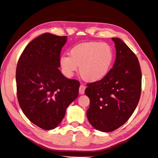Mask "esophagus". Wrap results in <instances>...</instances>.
Returning <instances> with one entry per match:
<instances>
[{
	"label": "esophagus",
	"instance_id": "34e87169",
	"mask_svg": "<svg viewBox=\"0 0 158 158\" xmlns=\"http://www.w3.org/2000/svg\"><path fill=\"white\" fill-rule=\"evenodd\" d=\"M85 86L84 85H81L79 87V94H84V92H85Z\"/></svg>",
	"mask_w": 158,
	"mask_h": 158
}]
</instances>
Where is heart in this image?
<instances>
[{"instance_id": "obj_1", "label": "heart", "mask_w": 158, "mask_h": 158, "mask_svg": "<svg viewBox=\"0 0 158 158\" xmlns=\"http://www.w3.org/2000/svg\"><path fill=\"white\" fill-rule=\"evenodd\" d=\"M69 55H62L59 63L63 73L71 77L78 69L84 80L89 82L100 81L111 68L114 52L110 45L100 42L80 43L71 48Z\"/></svg>"}]
</instances>
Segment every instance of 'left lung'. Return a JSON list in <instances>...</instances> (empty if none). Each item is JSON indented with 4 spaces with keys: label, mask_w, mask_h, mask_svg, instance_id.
Wrapping results in <instances>:
<instances>
[{
    "label": "left lung",
    "mask_w": 158,
    "mask_h": 158,
    "mask_svg": "<svg viewBox=\"0 0 158 158\" xmlns=\"http://www.w3.org/2000/svg\"><path fill=\"white\" fill-rule=\"evenodd\" d=\"M111 39L116 49L113 68L102 79L87 84L85 90L90 99L88 120L96 130L105 132L127 122L137 107L141 90L137 57L121 39Z\"/></svg>",
    "instance_id": "1"
}]
</instances>
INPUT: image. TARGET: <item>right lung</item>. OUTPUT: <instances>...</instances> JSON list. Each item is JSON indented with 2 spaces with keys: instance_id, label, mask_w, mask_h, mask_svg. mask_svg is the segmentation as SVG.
I'll list each match as a JSON object with an SVG mask.
<instances>
[{
  "instance_id": "add662e5",
  "label": "right lung",
  "mask_w": 158,
  "mask_h": 158,
  "mask_svg": "<svg viewBox=\"0 0 158 158\" xmlns=\"http://www.w3.org/2000/svg\"><path fill=\"white\" fill-rule=\"evenodd\" d=\"M67 36L45 33L32 40L19 59L16 81L21 110L42 129L56 127L78 97L79 82L64 77L60 54Z\"/></svg>"
}]
</instances>
